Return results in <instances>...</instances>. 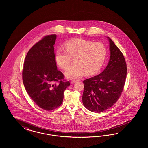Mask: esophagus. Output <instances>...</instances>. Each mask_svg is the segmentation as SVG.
<instances>
[{
  "mask_svg": "<svg viewBox=\"0 0 148 148\" xmlns=\"http://www.w3.org/2000/svg\"><path fill=\"white\" fill-rule=\"evenodd\" d=\"M76 80H72L71 81V83L73 84H74V83H75V82H76Z\"/></svg>",
  "mask_w": 148,
  "mask_h": 148,
  "instance_id": "34e87169",
  "label": "esophagus"
}]
</instances>
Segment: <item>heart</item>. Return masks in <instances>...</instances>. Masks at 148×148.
<instances>
[{"label":"heart","instance_id":"heart-1","mask_svg":"<svg viewBox=\"0 0 148 148\" xmlns=\"http://www.w3.org/2000/svg\"><path fill=\"white\" fill-rule=\"evenodd\" d=\"M107 54L106 47L102 43H94L82 39L68 40L65 50L58 47L55 58L58 66L66 69L73 58L75 63L70 66L64 72L69 79H76L83 74L92 75L102 67Z\"/></svg>","mask_w":148,"mask_h":148}]
</instances>
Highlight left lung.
I'll return each mask as SVG.
<instances>
[{"label":"left lung","instance_id":"8db88e82","mask_svg":"<svg viewBox=\"0 0 148 148\" xmlns=\"http://www.w3.org/2000/svg\"><path fill=\"white\" fill-rule=\"evenodd\" d=\"M110 57L108 66L98 75L83 81L82 103L91 112L100 113L112 107L121 95L127 68L121 50L109 37Z\"/></svg>","mask_w":148,"mask_h":148}]
</instances>
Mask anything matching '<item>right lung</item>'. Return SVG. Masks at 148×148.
<instances>
[{
  "label": "right lung",
  "mask_w": 148,
  "mask_h": 148,
  "mask_svg": "<svg viewBox=\"0 0 148 148\" xmlns=\"http://www.w3.org/2000/svg\"><path fill=\"white\" fill-rule=\"evenodd\" d=\"M56 40V35H48L34 45L27 54L23 70L27 94L46 111L53 110L62 104L63 93L70 85L57 68L54 47Z\"/></svg>",
  "instance_id": "right-lung-1"
}]
</instances>
